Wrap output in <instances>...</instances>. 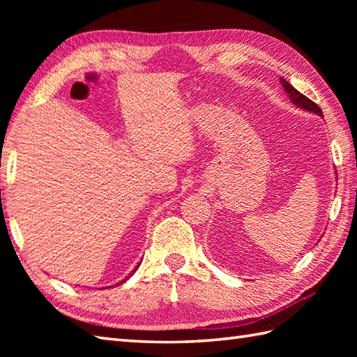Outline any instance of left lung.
<instances>
[{"label":"left lung","instance_id":"1","mask_svg":"<svg viewBox=\"0 0 357 357\" xmlns=\"http://www.w3.org/2000/svg\"><path fill=\"white\" fill-rule=\"evenodd\" d=\"M279 81H280V84H282L285 92L288 93V98H290V101L296 105V107L304 109V110H307V112H312V113H316V115L322 116V110L319 109V105L314 104L312 100H308V98L302 95L301 92H298V90H296V89L290 84V82H288L287 79H284L282 77L279 78Z\"/></svg>","mask_w":357,"mask_h":357}]
</instances>
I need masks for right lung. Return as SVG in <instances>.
I'll use <instances>...</instances> for the list:
<instances>
[{"label": "right lung", "instance_id": "right-lung-1", "mask_svg": "<svg viewBox=\"0 0 357 357\" xmlns=\"http://www.w3.org/2000/svg\"><path fill=\"white\" fill-rule=\"evenodd\" d=\"M136 270H138V267H136V268H135V270H133V271H132V273H130V275H128V276H127V278H126V279H123V280H121V282H118V284H116V285H121V284H124V282H126V280H127V279H128V278H130V276H132V275H133V273H135V271H136Z\"/></svg>", "mask_w": 357, "mask_h": 357}]
</instances>
